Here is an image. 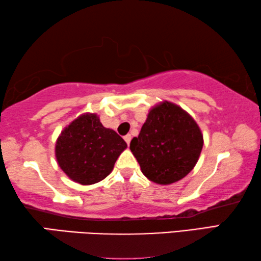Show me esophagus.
<instances>
[{"instance_id": "esophagus-1", "label": "esophagus", "mask_w": 261, "mask_h": 261, "mask_svg": "<svg viewBox=\"0 0 261 261\" xmlns=\"http://www.w3.org/2000/svg\"><path fill=\"white\" fill-rule=\"evenodd\" d=\"M124 140L126 141V144L129 145V144H130V141H131V135H126V136H124Z\"/></svg>"}]
</instances>
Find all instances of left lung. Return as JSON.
Instances as JSON below:
<instances>
[{"label":"left lung","mask_w":261,"mask_h":261,"mask_svg":"<svg viewBox=\"0 0 261 261\" xmlns=\"http://www.w3.org/2000/svg\"><path fill=\"white\" fill-rule=\"evenodd\" d=\"M202 145L204 138L196 121L179 106L163 101L149 110L130 149L141 173L154 183L168 185L193 169Z\"/></svg>","instance_id":"8db88e82"}]
</instances>
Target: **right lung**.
<instances>
[{"label":"right lung","mask_w":261,"mask_h":261,"mask_svg":"<svg viewBox=\"0 0 261 261\" xmlns=\"http://www.w3.org/2000/svg\"><path fill=\"white\" fill-rule=\"evenodd\" d=\"M126 143L112 129L105 127L96 114L78 116L61 132L55 145L56 160L73 182L98 183L112 173Z\"/></svg>","instance_id":"1"}]
</instances>
